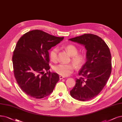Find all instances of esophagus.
<instances>
[{
  "label": "esophagus",
  "instance_id": "1",
  "mask_svg": "<svg viewBox=\"0 0 122 122\" xmlns=\"http://www.w3.org/2000/svg\"><path fill=\"white\" fill-rule=\"evenodd\" d=\"M64 78H65V76H60V80H61V79H63Z\"/></svg>",
  "mask_w": 122,
  "mask_h": 122
}]
</instances>
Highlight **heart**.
<instances>
[{
  "label": "heart",
  "instance_id": "obj_1",
  "mask_svg": "<svg viewBox=\"0 0 122 122\" xmlns=\"http://www.w3.org/2000/svg\"><path fill=\"white\" fill-rule=\"evenodd\" d=\"M66 49L71 56V60L76 67H80L84 64L86 56L83 53H78L77 47L72 45L66 46ZM57 51L56 47L53 48L50 52V57L53 62L57 61ZM54 71L63 76H68L72 74L75 69V66L72 64H60L53 67Z\"/></svg>",
  "mask_w": 122,
  "mask_h": 122
}]
</instances>
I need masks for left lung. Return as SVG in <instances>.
<instances>
[{
  "mask_svg": "<svg viewBox=\"0 0 122 122\" xmlns=\"http://www.w3.org/2000/svg\"><path fill=\"white\" fill-rule=\"evenodd\" d=\"M85 46L86 61L79 72L81 76L70 91L71 96L81 101L92 100L98 95L107 84L112 71L110 49L102 39L87 33L69 39Z\"/></svg>",
  "mask_w": 122,
  "mask_h": 122,
  "instance_id": "obj_1",
  "label": "left lung"
}]
</instances>
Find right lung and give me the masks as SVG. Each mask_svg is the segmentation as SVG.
I'll list each match as a JSON object with an SVG mask.
<instances>
[{"label": "right lung", "instance_id": "obj_1", "mask_svg": "<svg viewBox=\"0 0 122 122\" xmlns=\"http://www.w3.org/2000/svg\"><path fill=\"white\" fill-rule=\"evenodd\" d=\"M63 38L36 30L24 34L17 41L12 56L14 75L28 96L41 99L52 92L60 77L49 70L48 51Z\"/></svg>", "mask_w": 122, "mask_h": 122}]
</instances>
